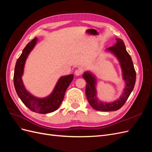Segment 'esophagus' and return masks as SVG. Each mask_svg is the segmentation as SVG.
<instances>
[{"mask_svg":"<svg viewBox=\"0 0 152 152\" xmlns=\"http://www.w3.org/2000/svg\"><path fill=\"white\" fill-rule=\"evenodd\" d=\"M82 73V71L81 70H77L75 71V75L76 76H79Z\"/></svg>","mask_w":152,"mask_h":152,"instance_id":"34e87169","label":"esophagus"}]
</instances>
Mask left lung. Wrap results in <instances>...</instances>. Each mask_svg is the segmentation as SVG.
I'll return each mask as SVG.
<instances>
[{
  "label": "left lung",
  "instance_id": "left-lung-1",
  "mask_svg": "<svg viewBox=\"0 0 152 152\" xmlns=\"http://www.w3.org/2000/svg\"><path fill=\"white\" fill-rule=\"evenodd\" d=\"M116 40L115 44L106 50L113 54L118 59L122 69L126 85L120 98L113 102H101L97 98L96 77L90 72H86L82 75L87 82L86 94L87 101L92 107L98 111H116L120 109L126 103L135 85L136 75L131 57L127 52L123 40L118 38Z\"/></svg>",
  "mask_w": 152,
  "mask_h": 152
}]
</instances>
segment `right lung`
Segmentation results:
<instances>
[{
	"mask_svg": "<svg viewBox=\"0 0 152 152\" xmlns=\"http://www.w3.org/2000/svg\"><path fill=\"white\" fill-rule=\"evenodd\" d=\"M38 39L35 37L26 45L21 56L16 61L14 73V85L17 94L32 112L45 114L56 110L63 102L68 87L73 79V75L70 74L59 78L51 94L45 98H37L27 91L22 80L25 62L29 54L35 47Z\"/></svg>",
	"mask_w": 152,
	"mask_h": 152,
	"instance_id": "obj_1",
	"label": "right lung"
}]
</instances>
